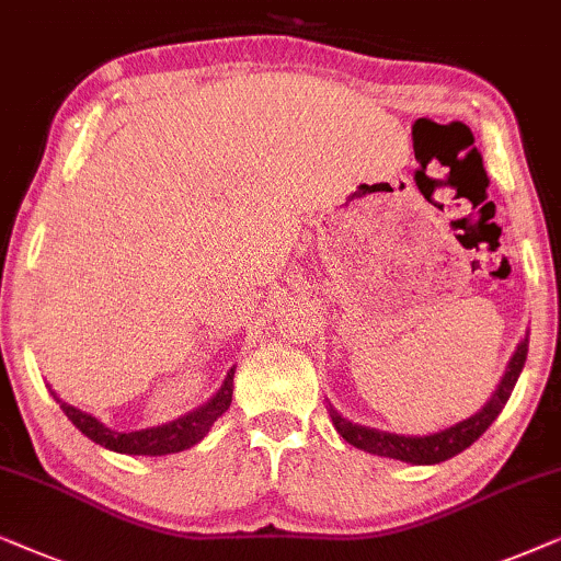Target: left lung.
<instances>
[{
	"instance_id": "left-lung-1",
	"label": "left lung",
	"mask_w": 561,
	"mask_h": 561,
	"mask_svg": "<svg viewBox=\"0 0 561 561\" xmlns=\"http://www.w3.org/2000/svg\"><path fill=\"white\" fill-rule=\"evenodd\" d=\"M528 356V333L524 341L518 343V348L513 351L511 362H507L505 375L495 387V392L490 394V400L477 410L474 415L465 417V421L449 425V428L428 433V436H402V433H390L369 428V425L354 423L348 417H343L339 410H333L331 402H328V410H331V421L335 431L341 433L343 442H348L356 449L377 454V457L408 461V465H438V461H446L457 457L459 451H465L472 446L477 438L482 436L484 431L490 428L492 421L500 415V410L505 408L507 398H511L515 382H518L520 371H524Z\"/></svg>"
}]
</instances>
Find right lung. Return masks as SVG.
<instances>
[{"label": "right lung", "instance_id": "right-lung-1", "mask_svg": "<svg viewBox=\"0 0 561 561\" xmlns=\"http://www.w3.org/2000/svg\"><path fill=\"white\" fill-rule=\"evenodd\" d=\"M233 375L236 367H230L226 379H222L220 390L215 392L205 405L194 408L192 413L163 425H153V428H140L130 433L112 431L102 421H96L92 413H84V410L64 402L54 390H50V394H54L58 405H61L66 417H69L87 438H92L94 444L104 446V449L117 454H133V457H163V454L184 451L190 449V446L203 442L207 431L213 428V423L230 408V400H233Z\"/></svg>", "mask_w": 561, "mask_h": 561}]
</instances>
